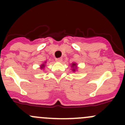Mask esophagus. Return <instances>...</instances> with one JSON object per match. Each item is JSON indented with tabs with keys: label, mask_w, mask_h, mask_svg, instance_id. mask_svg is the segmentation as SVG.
<instances>
[{
	"label": "esophagus",
	"mask_w": 125,
	"mask_h": 125,
	"mask_svg": "<svg viewBox=\"0 0 125 125\" xmlns=\"http://www.w3.org/2000/svg\"><path fill=\"white\" fill-rule=\"evenodd\" d=\"M56 61L57 62H61L62 61V59L61 57H59V58H56Z\"/></svg>",
	"instance_id": "34e87169"
}]
</instances>
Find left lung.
<instances>
[{"instance_id":"left-lung-1","label":"left lung","mask_w":125,"mask_h":125,"mask_svg":"<svg viewBox=\"0 0 125 125\" xmlns=\"http://www.w3.org/2000/svg\"><path fill=\"white\" fill-rule=\"evenodd\" d=\"M76 64H74V63H73L72 64V66H73V67H74V66H76ZM74 69H75V68H74ZM73 69V71H75V69Z\"/></svg>"}]
</instances>
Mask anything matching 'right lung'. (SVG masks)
Masks as SVG:
<instances>
[{"mask_svg": "<svg viewBox=\"0 0 125 125\" xmlns=\"http://www.w3.org/2000/svg\"><path fill=\"white\" fill-rule=\"evenodd\" d=\"M44 67V64H42V65H41V68H43Z\"/></svg>", "mask_w": 125, "mask_h": 125, "instance_id": "add662e5", "label": "right lung"}]
</instances>
